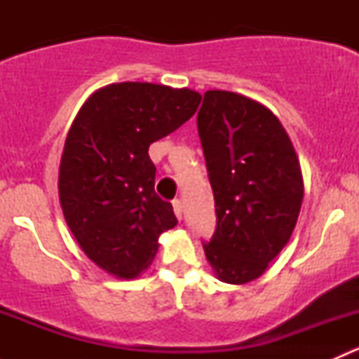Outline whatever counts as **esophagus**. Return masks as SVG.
I'll use <instances>...</instances> for the list:
<instances>
[{"instance_id": "esophagus-1", "label": "esophagus", "mask_w": 359, "mask_h": 359, "mask_svg": "<svg viewBox=\"0 0 359 359\" xmlns=\"http://www.w3.org/2000/svg\"><path fill=\"white\" fill-rule=\"evenodd\" d=\"M172 205H173V212H175V215H177V219H182V212H184V206H182V201L180 200H173L172 201Z\"/></svg>"}]
</instances>
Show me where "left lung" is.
<instances>
[{"mask_svg":"<svg viewBox=\"0 0 359 359\" xmlns=\"http://www.w3.org/2000/svg\"><path fill=\"white\" fill-rule=\"evenodd\" d=\"M198 132L217 213L206 260L220 281L245 285L266 273L295 229L299 158L273 111L240 93L208 90Z\"/></svg>","mask_w":359,"mask_h":359,"instance_id":"obj_1","label":"left lung"}]
</instances>
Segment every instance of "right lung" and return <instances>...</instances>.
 <instances>
[{
  "instance_id": "obj_1",
  "label": "right lung",
  "mask_w": 359,
  "mask_h": 359,
  "mask_svg": "<svg viewBox=\"0 0 359 359\" xmlns=\"http://www.w3.org/2000/svg\"><path fill=\"white\" fill-rule=\"evenodd\" d=\"M200 102L189 88L112 83L86 99L69 128L59 168L64 219L86 257L119 280L146 271L159 234L177 226L172 205L154 193L149 146Z\"/></svg>"
}]
</instances>
